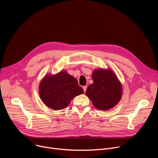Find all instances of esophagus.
<instances>
[{"mask_svg": "<svg viewBox=\"0 0 158 158\" xmlns=\"http://www.w3.org/2000/svg\"><path fill=\"white\" fill-rule=\"evenodd\" d=\"M82 88H83L84 91V92H85L86 89H87V86H86V85H85V86H83V87H82Z\"/></svg>", "mask_w": 158, "mask_h": 158, "instance_id": "obj_1", "label": "esophagus"}]
</instances>
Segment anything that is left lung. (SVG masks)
Listing matches in <instances>:
<instances>
[{"instance_id":"8db88e82","label":"left lung","mask_w":158,"mask_h":158,"mask_svg":"<svg viewBox=\"0 0 158 158\" xmlns=\"http://www.w3.org/2000/svg\"><path fill=\"white\" fill-rule=\"evenodd\" d=\"M92 78L93 83L88 86L85 95L96 108L107 110L118 104L122 97L123 87L113 71L95 69Z\"/></svg>"}]
</instances>
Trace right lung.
Masks as SVG:
<instances>
[{"label":"right lung","instance_id":"right-lung-1","mask_svg":"<svg viewBox=\"0 0 158 158\" xmlns=\"http://www.w3.org/2000/svg\"><path fill=\"white\" fill-rule=\"evenodd\" d=\"M39 94L45 105L54 110H61L74 97L84 94V91L76 78L61 71L44 76L39 86Z\"/></svg>","mask_w":158,"mask_h":158}]
</instances>
